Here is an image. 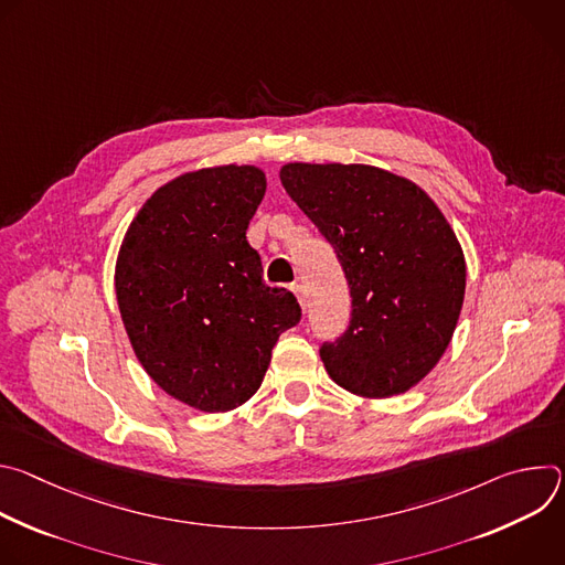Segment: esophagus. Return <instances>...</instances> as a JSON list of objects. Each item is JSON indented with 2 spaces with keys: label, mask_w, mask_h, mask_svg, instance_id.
I'll list each match as a JSON object with an SVG mask.
<instances>
[{
  "label": "esophagus",
  "mask_w": 565,
  "mask_h": 565,
  "mask_svg": "<svg viewBox=\"0 0 565 565\" xmlns=\"http://www.w3.org/2000/svg\"><path fill=\"white\" fill-rule=\"evenodd\" d=\"M290 288H292V292H295V297H297L299 306H301V308H306V299H308V297H306V288H303L301 284H292Z\"/></svg>",
  "instance_id": "obj_1"
}]
</instances>
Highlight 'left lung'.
<instances>
[{"label": "left lung", "instance_id": "left-lung-1", "mask_svg": "<svg viewBox=\"0 0 565 565\" xmlns=\"http://www.w3.org/2000/svg\"><path fill=\"white\" fill-rule=\"evenodd\" d=\"M281 185L331 241L353 312L319 351L327 373L362 397L416 386L445 355L465 299L460 241L414 181L373 166L286 163Z\"/></svg>", "mask_w": 565, "mask_h": 565}]
</instances>
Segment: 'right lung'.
I'll return each instance as SVG.
<instances>
[{
	"label": "right lung",
	"mask_w": 565,
	"mask_h": 565,
	"mask_svg": "<svg viewBox=\"0 0 565 565\" xmlns=\"http://www.w3.org/2000/svg\"><path fill=\"white\" fill-rule=\"evenodd\" d=\"M266 194L257 166H214L160 185L129 223L116 299L147 375L183 405L223 414L264 382L301 308L270 288L246 230Z\"/></svg>",
	"instance_id": "1"
}]
</instances>
